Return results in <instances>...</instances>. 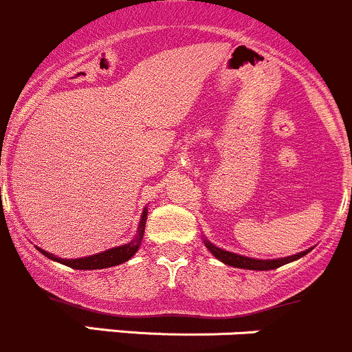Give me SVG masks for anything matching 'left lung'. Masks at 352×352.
<instances>
[{"mask_svg": "<svg viewBox=\"0 0 352 352\" xmlns=\"http://www.w3.org/2000/svg\"><path fill=\"white\" fill-rule=\"evenodd\" d=\"M205 246H207V248L210 250V253L215 256V258H219V260H221V262H224L226 265L238 267V269H248V270H270V269H277V267H283V265H286V263L294 262V260L301 258V256H305L306 253L309 252V250H308V252H301V253H298V255L287 256V258L255 260V258H248V256L236 255V253H231V252H226V250L217 248V246H214V245H212V243H208V241H205Z\"/></svg>", "mask_w": 352, "mask_h": 352, "instance_id": "left-lung-1", "label": "left lung"}]
</instances>
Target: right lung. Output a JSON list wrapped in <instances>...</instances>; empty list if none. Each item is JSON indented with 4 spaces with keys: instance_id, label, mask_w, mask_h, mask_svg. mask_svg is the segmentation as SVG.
<instances>
[{
    "instance_id": "add662e5",
    "label": "right lung",
    "mask_w": 352,
    "mask_h": 352,
    "mask_svg": "<svg viewBox=\"0 0 352 352\" xmlns=\"http://www.w3.org/2000/svg\"><path fill=\"white\" fill-rule=\"evenodd\" d=\"M145 222H147V212H144V215H142L140 226H138V234L133 241L128 243V245L118 246V248L107 250V252L97 253V255L85 256V258H76V260L58 258V256L51 255V253L44 252V250H41V248H37V250H39L43 255H46L47 258L56 260V262L63 263V265H68V267H72V269H76V270H96V269H106V267L120 265V263L126 262V260H130L131 256L137 253L138 246H140V243H142V236H144V231H145Z\"/></svg>"
}]
</instances>
